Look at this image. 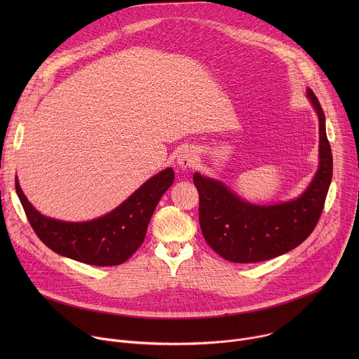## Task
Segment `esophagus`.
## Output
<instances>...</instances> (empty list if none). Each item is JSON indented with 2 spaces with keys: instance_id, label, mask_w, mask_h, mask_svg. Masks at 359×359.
<instances>
[{
  "instance_id": "obj_1",
  "label": "esophagus",
  "mask_w": 359,
  "mask_h": 359,
  "mask_svg": "<svg viewBox=\"0 0 359 359\" xmlns=\"http://www.w3.org/2000/svg\"><path fill=\"white\" fill-rule=\"evenodd\" d=\"M196 161H197L196 155L191 149H183L182 151H179L176 163L180 169H189V168L194 166Z\"/></svg>"
}]
</instances>
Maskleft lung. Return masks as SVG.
Returning <instances> with one entry per match:
<instances>
[{
    "label": "left lung",
    "instance_id": "1",
    "mask_svg": "<svg viewBox=\"0 0 359 359\" xmlns=\"http://www.w3.org/2000/svg\"><path fill=\"white\" fill-rule=\"evenodd\" d=\"M306 95L320 121V168L299 197L257 206L219 180L193 175L203 237L227 262L259 263L288 252L313 233L321 217L332 179V153L324 111L311 89H306Z\"/></svg>",
    "mask_w": 359,
    "mask_h": 359
}]
</instances>
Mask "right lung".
Returning <instances> with one entry per match:
<instances>
[{
	"instance_id": "1",
	"label": "right lung",
	"mask_w": 359,
	"mask_h": 359,
	"mask_svg": "<svg viewBox=\"0 0 359 359\" xmlns=\"http://www.w3.org/2000/svg\"><path fill=\"white\" fill-rule=\"evenodd\" d=\"M173 180L175 172L168 168L144 182L111 213L82 223L41 215L22 193L18 179L15 190L31 227L46 247L79 263L108 267L125 263L140 247L150 217Z\"/></svg>"
}]
</instances>
